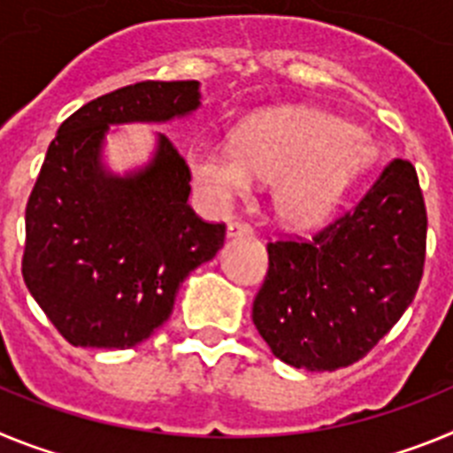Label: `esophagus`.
<instances>
[{
  "mask_svg": "<svg viewBox=\"0 0 453 453\" xmlns=\"http://www.w3.org/2000/svg\"><path fill=\"white\" fill-rule=\"evenodd\" d=\"M251 235H254V229H251L247 222H240V219H234V222H229V226H226V238L231 240L251 238Z\"/></svg>",
  "mask_w": 453,
  "mask_h": 453,
  "instance_id": "esophagus-1",
  "label": "esophagus"
}]
</instances>
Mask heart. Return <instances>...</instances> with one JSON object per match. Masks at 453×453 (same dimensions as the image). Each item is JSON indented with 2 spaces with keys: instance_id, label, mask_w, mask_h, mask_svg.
Segmentation results:
<instances>
[{
  "instance_id": "b5f03b06",
  "label": "heart",
  "mask_w": 453,
  "mask_h": 453,
  "mask_svg": "<svg viewBox=\"0 0 453 453\" xmlns=\"http://www.w3.org/2000/svg\"><path fill=\"white\" fill-rule=\"evenodd\" d=\"M370 161L372 150L349 122L313 108L265 111L240 124L231 145L199 138L188 151L208 206L226 211L256 179L274 181L276 213L297 226L329 219Z\"/></svg>"
}]
</instances>
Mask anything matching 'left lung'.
<instances>
[{
    "mask_svg": "<svg viewBox=\"0 0 453 453\" xmlns=\"http://www.w3.org/2000/svg\"><path fill=\"white\" fill-rule=\"evenodd\" d=\"M426 256V206L413 163L395 158L361 202L311 238L267 242L256 329L272 354L308 372L363 356L415 299Z\"/></svg>",
    "mask_w": 453,
    "mask_h": 453,
    "instance_id": "obj_1",
    "label": "left lung"
}]
</instances>
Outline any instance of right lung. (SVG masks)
I'll list each match as a JSON object with an SVG mask.
<instances>
[{"label":"right lung","mask_w":453,"mask_h":453,"mask_svg":"<svg viewBox=\"0 0 453 453\" xmlns=\"http://www.w3.org/2000/svg\"><path fill=\"white\" fill-rule=\"evenodd\" d=\"M199 106V81H140L92 99L58 127L27 202L22 276L74 347L129 349L170 318L195 267L226 226L188 203L190 167L167 135L150 165H102L108 124L167 122Z\"/></svg>","instance_id":"obj_1"}]
</instances>
